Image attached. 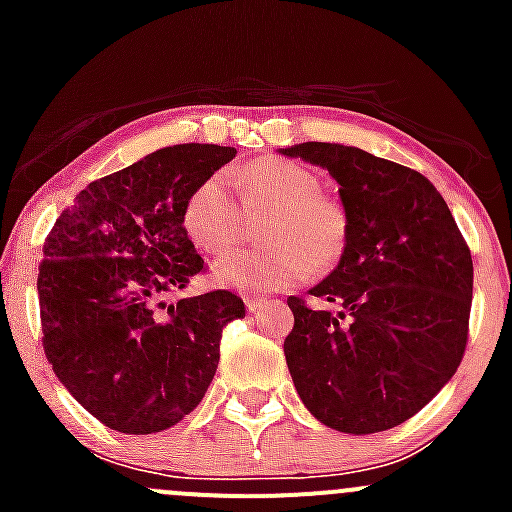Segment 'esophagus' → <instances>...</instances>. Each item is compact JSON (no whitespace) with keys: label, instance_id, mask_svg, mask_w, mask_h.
<instances>
[{"label":"esophagus","instance_id":"esophagus-1","mask_svg":"<svg viewBox=\"0 0 512 512\" xmlns=\"http://www.w3.org/2000/svg\"><path fill=\"white\" fill-rule=\"evenodd\" d=\"M267 304V297H260V294H247L245 297V307L250 309V312H257V309H262Z\"/></svg>","mask_w":512,"mask_h":512}]
</instances>
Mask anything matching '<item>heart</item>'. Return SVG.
<instances>
[{
    "label": "heart",
    "instance_id": "b5f03b06",
    "mask_svg": "<svg viewBox=\"0 0 512 512\" xmlns=\"http://www.w3.org/2000/svg\"><path fill=\"white\" fill-rule=\"evenodd\" d=\"M241 193L236 203L225 175H210L190 193L183 225L190 240L210 255L230 250L250 215L270 213L262 225L265 247L227 255L213 267L218 285L240 292H277L302 285L314 270H332L349 247V215L339 200L322 193V180L304 165L280 156L257 158L232 170Z\"/></svg>",
    "mask_w": 512,
    "mask_h": 512
}]
</instances>
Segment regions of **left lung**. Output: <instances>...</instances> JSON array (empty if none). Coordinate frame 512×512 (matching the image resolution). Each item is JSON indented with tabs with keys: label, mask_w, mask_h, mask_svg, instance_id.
<instances>
[{
	"label": "left lung",
	"mask_w": 512,
	"mask_h": 512,
	"mask_svg": "<svg viewBox=\"0 0 512 512\" xmlns=\"http://www.w3.org/2000/svg\"><path fill=\"white\" fill-rule=\"evenodd\" d=\"M282 153L327 168L349 215L347 255L309 289L339 312L287 299L294 389L309 414L342 433L399 426L451 381L466 352L471 250L418 170L339 143Z\"/></svg>",
	"instance_id": "obj_1"
}]
</instances>
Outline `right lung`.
I'll return each mask as SVG.
<instances>
[{
	"mask_svg": "<svg viewBox=\"0 0 512 512\" xmlns=\"http://www.w3.org/2000/svg\"><path fill=\"white\" fill-rule=\"evenodd\" d=\"M235 148L183 143L76 195L39 265L44 352L69 394L121 433H158L203 401L245 304L227 289L165 297L205 270L183 225L190 193Z\"/></svg>",
	"mask_w": 512,
	"mask_h": 512,
	"instance_id": "add662e5",
	"label": "right lung"
}]
</instances>
